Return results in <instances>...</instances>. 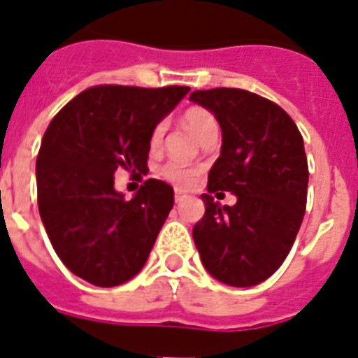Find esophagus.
<instances>
[{
  "label": "esophagus",
  "mask_w": 358,
  "mask_h": 358,
  "mask_svg": "<svg viewBox=\"0 0 358 358\" xmlns=\"http://www.w3.org/2000/svg\"><path fill=\"white\" fill-rule=\"evenodd\" d=\"M184 198H185V194L182 193L180 189H176V191H174V200H176V202H182Z\"/></svg>",
  "instance_id": "34e87169"
}]
</instances>
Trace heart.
<instances>
[{"label": "heart", "instance_id": "b5f03b06", "mask_svg": "<svg viewBox=\"0 0 358 358\" xmlns=\"http://www.w3.org/2000/svg\"><path fill=\"white\" fill-rule=\"evenodd\" d=\"M184 123L185 127H187L198 140L202 136H206L209 131L218 129L215 116L203 109H189L187 113L184 114ZM164 133L165 123H158V125L152 129L151 136H149V147H151V151H158V149H160L162 140H164ZM158 174H160V178H164L165 182H169V184L182 189L189 187V185L194 182V178H196V171L187 167V165L180 164V162L176 160L165 162L160 167V171H158Z\"/></svg>", "mask_w": 358, "mask_h": 358}]
</instances>
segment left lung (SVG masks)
<instances>
[{
	"mask_svg": "<svg viewBox=\"0 0 358 358\" xmlns=\"http://www.w3.org/2000/svg\"><path fill=\"white\" fill-rule=\"evenodd\" d=\"M189 100L211 110L222 129L202 194L206 215L193 227L198 255L216 280L257 286L286 260L304 218V140L286 110L244 89L194 91ZM216 190L235 194L236 206L215 203Z\"/></svg>",
	"mask_w": 358,
	"mask_h": 358,
	"instance_id": "left-lung-1",
	"label": "left lung"
}]
</instances>
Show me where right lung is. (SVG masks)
I'll use <instances>...</instances> for the list:
<instances>
[{"mask_svg": "<svg viewBox=\"0 0 358 358\" xmlns=\"http://www.w3.org/2000/svg\"><path fill=\"white\" fill-rule=\"evenodd\" d=\"M189 87H91L52 118L36 160L38 207L50 244L67 269L114 287L142 271L173 209L174 191L149 178L131 200L114 173L147 171L152 129Z\"/></svg>", "mask_w": 358, "mask_h": 358, "instance_id": "obj_1", "label": "right lung"}]
</instances>
